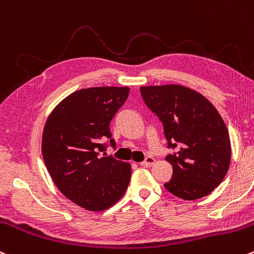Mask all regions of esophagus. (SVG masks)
I'll list each match as a JSON object with an SVG mask.
<instances>
[{"label":"esophagus","instance_id":"obj_1","mask_svg":"<svg viewBox=\"0 0 254 254\" xmlns=\"http://www.w3.org/2000/svg\"><path fill=\"white\" fill-rule=\"evenodd\" d=\"M154 163H155V159L154 158L147 157L146 160L142 161V163H140V165L141 166H144V168H150V166H152Z\"/></svg>","mask_w":254,"mask_h":254}]
</instances>
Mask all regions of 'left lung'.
<instances>
[{"mask_svg":"<svg viewBox=\"0 0 254 254\" xmlns=\"http://www.w3.org/2000/svg\"><path fill=\"white\" fill-rule=\"evenodd\" d=\"M144 104L163 123L172 178L165 188L183 200L204 197L221 185L230 165L227 125L204 95L178 84L141 86Z\"/></svg>","mask_w":254,"mask_h":254,"instance_id":"left-lung-1","label":"left lung"}]
</instances>
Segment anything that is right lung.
Returning a JSON list of instances; mask_svg holds the SVG:
<instances>
[{"label": "right lung", "mask_w": 254, "mask_h": 254, "mask_svg": "<svg viewBox=\"0 0 254 254\" xmlns=\"http://www.w3.org/2000/svg\"><path fill=\"white\" fill-rule=\"evenodd\" d=\"M129 91L127 86L80 89L58 104L44 125L42 155L53 182L67 199L88 211L110 208L130 182L131 165L105 157L102 143L110 140L116 146L110 123Z\"/></svg>", "instance_id": "add662e5"}]
</instances>
